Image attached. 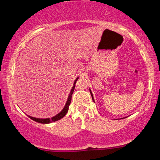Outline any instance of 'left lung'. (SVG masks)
Masks as SVG:
<instances>
[{"mask_svg": "<svg viewBox=\"0 0 160 160\" xmlns=\"http://www.w3.org/2000/svg\"><path fill=\"white\" fill-rule=\"evenodd\" d=\"M89 91H91V90H89ZM90 93H91V95H92V98L93 102H94V99H93V96H92V92H90Z\"/></svg>", "mask_w": 160, "mask_h": 160, "instance_id": "left-lung-1", "label": "left lung"}]
</instances>
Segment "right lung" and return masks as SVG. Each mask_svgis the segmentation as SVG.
<instances>
[{
	"instance_id": "add662e5",
	"label": "right lung",
	"mask_w": 160,
	"mask_h": 160,
	"mask_svg": "<svg viewBox=\"0 0 160 160\" xmlns=\"http://www.w3.org/2000/svg\"><path fill=\"white\" fill-rule=\"evenodd\" d=\"M78 78H78L76 80H74V86H73L72 89H71V92H70V94L68 95V100H67V102H66V104H65V106L64 107L63 109H62V111L60 112L59 113H58V114L55 116V117H52V118L40 119V118H35V117H30V116H28V117H30L32 120L35 121V122H39V123H43V124H47V123H50V122H56V121L59 120L60 119L62 118V117H65V116L66 115V113H67V112L68 111L69 105H70V104H71V96H72L73 92H74V88H75V84H76V82H77V80H78Z\"/></svg>"
}]
</instances>
